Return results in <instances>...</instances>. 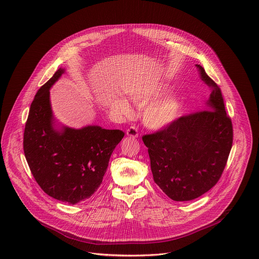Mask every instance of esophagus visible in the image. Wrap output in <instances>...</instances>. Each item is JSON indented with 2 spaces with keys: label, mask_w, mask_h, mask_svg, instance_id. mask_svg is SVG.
Wrapping results in <instances>:
<instances>
[{
  "label": "esophagus",
  "mask_w": 259,
  "mask_h": 259,
  "mask_svg": "<svg viewBox=\"0 0 259 259\" xmlns=\"http://www.w3.org/2000/svg\"><path fill=\"white\" fill-rule=\"evenodd\" d=\"M127 135L132 137V138H137L139 133H138V129L135 127V126H131L130 128H128V130L126 131Z\"/></svg>",
  "instance_id": "esophagus-1"
}]
</instances>
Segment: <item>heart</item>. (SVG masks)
Masks as SVG:
<instances>
[{"instance_id":"obj_1","label":"heart","mask_w":259,"mask_h":259,"mask_svg":"<svg viewBox=\"0 0 259 259\" xmlns=\"http://www.w3.org/2000/svg\"><path fill=\"white\" fill-rule=\"evenodd\" d=\"M169 90L170 87L166 84H155L141 86L131 92V100L137 106L143 107L148 104L142 112V121L149 128L154 130L166 129L180 117L183 99L179 94H173L157 100L166 95ZM114 107L121 115L130 116L132 114L131 105L125 98L117 99Z\"/></svg>"}]
</instances>
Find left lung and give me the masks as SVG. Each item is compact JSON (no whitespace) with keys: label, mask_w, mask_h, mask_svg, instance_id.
<instances>
[{"label":"left lung","mask_w":259,"mask_h":259,"mask_svg":"<svg viewBox=\"0 0 259 259\" xmlns=\"http://www.w3.org/2000/svg\"><path fill=\"white\" fill-rule=\"evenodd\" d=\"M196 66L212 90L206 109L142 137L154 180L173 201H191L211 190L225 170L233 145L232 120L220 88L200 64Z\"/></svg>","instance_id":"8db88e82"}]
</instances>
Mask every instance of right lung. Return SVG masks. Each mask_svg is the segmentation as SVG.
I'll list each match as a JSON object with an SVG mask.
<instances>
[{
    "label": "right lung",
    "mask_w": 259,
    "mask_h": 259,
    "mask_svg": "<svg viewBox=\"0 0 259 259\" xmlns=\"http://www.w3.org/2000/svg\"><path fill=\"white\" fill-rule=\"evenodd\" d=\"M64 71L57 69L36 92L24 128L23 151L40 188L58 201L75 205L100 187L109 158L125 133L95 125L56 127L50 88Z\"/></svg>",
    "instance_id": "1"
}]
</instances>
